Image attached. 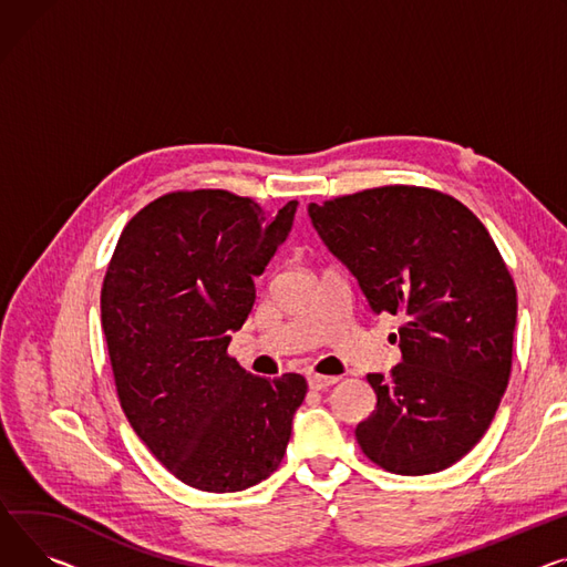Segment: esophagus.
<instances>
[{
  "instance_id": "1",
  "label": "esophagus",
  "mask_w": 567,
  "mask_h": 567,
  "mask_svg": "<svg viewBox=\"0 0 567 567\" xmlns=\"http://www.w3.org/2000/svg\"><path fill=\"white\" fill-rule=\"evenodd\" d=\"M337 381H339L337 375H321V373H310V375H308V385H310L312 390H326V388L334 385Z\"/></svg>"
}]
</instances>
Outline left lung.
I'll use <instances>...</instances> for the list:
<instances>
[{"label":"left lung","instance_id":"obj_1","mask_svg":"<svg viewBox=\"0 0 567 567\" xmlns=\"http://www.w3.org/2000/svg\"><path fill=\"white\" fill-rule=\"evenodd\" d=\"M308 212L369 308L403 317L401 362L390 379L367 375L379 401L355 429L364 456L403 476L458 463L493 422L513 364L517 291L493 237L424 186L367 188Z\"/></svg>","mask_w":567,"mask_h":567}]
</instances>
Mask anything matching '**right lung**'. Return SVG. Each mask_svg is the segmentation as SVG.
<instances>
[{
    "label": "right lung",
    "mask_w": 567,
    "mask_h": 567,
    "mask_svg": "<svg viewBox=\"0 0 567 567\" xmlns=\"http://www.w3.org/2000/svg\"><path fill=\"white\" fill-rule=\"evenodd\" d=\"M296 205L271 216L223 188L166 194L125 225L102 282L125 417L175 478L205 493L271 476L308 392L300 373L259 379L228 355Z\"/></svg>",
    "instance_id": "obj_1"
}]
</instances>
